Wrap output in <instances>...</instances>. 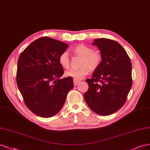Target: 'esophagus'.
Returning <instances> with one entry per match:
<instances>
[{
    "label": "esophagus",
    "instance_id": "34e87169",
    "mask_svg": "<svg viewBox=\"0 0 150 150\" xmlns=\"http://www.w3.org/2000/svg\"><path fill=\"white\" fill-rule=\"evenodd\" d=\"M80 81V80H77L74 79V85H75V86L77 85V84H78Z\"/></svg>",
    "mask_w": 150,
    "mask_h": 150
}]
</instances>
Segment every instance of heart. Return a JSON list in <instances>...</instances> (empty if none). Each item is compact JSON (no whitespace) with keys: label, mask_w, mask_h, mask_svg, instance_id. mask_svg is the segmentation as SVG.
<instances>
[{"label":"heart","mask_w":150,"mask_h":150,"mask_svg":"<svg viewBox=\"0 0 150 150\" xmlns=\"http://www.w3.org/2000/svg\"><path fill=\"white\" fill-rule=\"evenodd\" d=\"M71 51L76 55L82 57L80 62V68L77 70L71 69L65 72L67 76L71 77L79 80L88 74L89 69L94 71L97 69L101 63V55L98 52L93 51L91 47L83 44H79L72 48ZM60 65L64 69L70 66V57L67 52H63L59 57Z\"/></svg>","instance_id":"heart-1"}]
</instances>
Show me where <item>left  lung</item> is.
<instances>
[{"label":"left lung","mask_w":150,"mask_h":150,"mask_svg":"<svg viewBox=\"0 0 150 150\" xmlns=\"http://www.w3.org/2000/svg\"><path fill=\"white\" fill-rule=\"evenodd\" d=\"M101 63L91 79H86L88 90L84 98L90 108L100 115H110L122 108L132 88V63L118 42L108 38L94 40Z\"/></svg>","instance_id":"1"}]
</instances>
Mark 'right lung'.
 I'll list each match as a JSON object with an SVG mask.
<instances>
[{
    "instance_id": "right-lung-1",
    "label": "right lung",
    "mask_w": 150,
    "mask_h": 150,
    "mask_svg": "<svg viewBox=\"0 0 150 150\" xmlns=\"http://www.w3.org/2000/svg\"><path fill=\"white\" fill-rule=\"evenodd\" d=\"M68 47L43 37L32 42L19 56L17 86L27 108L40 117L49 118L59 112L74 87L71 77L60 79L64 71L59 57Z\"/></svg>"
}]
</instances>
